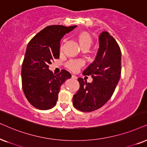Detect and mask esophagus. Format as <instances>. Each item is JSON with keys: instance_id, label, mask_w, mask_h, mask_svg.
Wrapping results in <instances>:
<instances>
[{"instance_id": "34e87169", "label": "esophagus", "mask_w": 147, "mask_h": 147, "mask_svg": "<svg viewBox=\"0 0 147 147\" xmlns=\"http://www.w3.org/2000/svg\"><path fill=\"white\" fill-rule=\"evenodd\" d=\"M71 78L72 79H75V80H76V79H77V77H76L75 75H72L71 76Z\"/></svg>"}]
</instances>
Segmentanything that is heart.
Returning <instances> with one entry per match:
<instances>
[{
  "mask_svg": "<svg viewBox=\"0 0 147 147\" xmlns=\"http://www.w3.org/2000/svg\"><path fill=\"white\" fill-rule=\"evenodd\" d=\"M77 40L82 49L89 48L92 44L93 40L91 34L87 31H82L78 34ZM82 63L79 60H70L66 64V68L72 72H77L81 67Z\"/></svg>",
  "mask_w": 147,
  "mask_h": 147,
  "instance_id": "b5f03b06",
  "label": "heart"
}]
</instances>
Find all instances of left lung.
<instances>
[{
  "mask_svg": "<svg viewBox=\"0 0 147 147\" xmlns=\"http://www.w3.org/2000/svg\"><path fill=\"white\" fill-rule=\"evenodd\" d=\"M99 48L95 61L83 71L91 75V83L79 78L80 87L72 99L74 106L83 112H91L103 106L112 96L121 75L120 46L107 31L99 37Z\"/></svg>",
  "mask_w": 147,
  "mask_h": 147,
  "instance_id": "8db88e82",
  "label": "left lung"
}]
</instances>
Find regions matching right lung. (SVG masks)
Listing matches in <instances>:
<instances>
[{
    "mask_svg": "<svg viewBox=\"0 0 147 147\" xmlns=\"http://www.w3.org/2000/svg\"><path fill=\"white\" fill-rule=\"evenodd\" d=\"M76 25H50L38 33L27 45L21 69L22 87L27 100L37 109L55 106L60 86L71 75L66 70L54 74L49 65L60 56V40Z\"/></svg>",
    "mask_w": 147,
    "mask_h": 147,
    "instance_id": "obj_1",
    "label": "right lung"
}]
</instances>
